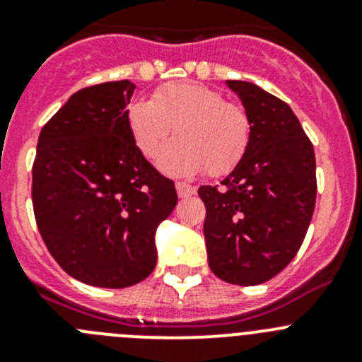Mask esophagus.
Here are the masks:
<instances>
[{
	"label": "esophagus",
	"mask_w": 362,
	"mask_h": 362,
	"mask_svg": "<svg viewBox=\"0 0 362 362\" xmlns=\"http://www.w3.org/2000/svg\"><path fill=\"white\" fill-rule=\"evenodd\" d=\"M175 190H177L179 197H190L196 194V188L188 183H175Z\"/></svg>",
	"instance_id": "1"
}]
</instances>
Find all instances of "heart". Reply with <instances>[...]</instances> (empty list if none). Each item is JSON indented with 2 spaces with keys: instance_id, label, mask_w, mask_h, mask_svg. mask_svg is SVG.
I'll return each instance as SVG.
<instances>
[{
  "instance_id": "obj_1",
  "label": "heart",
  "mask_w": 362,
  "mask_h": 362,
  "mask_svg": "<svg viewBox=\"0 0 362 362\" xmlns=\"http://www.w3.org/2000/svg\"><path fill=\"white\" fill-rule=\"evenodd\" d=\"M134 145L153 158L174 132L179 136L158 156V168L172 177L232 172L250 145V119L221 92L199 83H170L152 99H136L127 108Z\"/></svg>"
}]
</instances>
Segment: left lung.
<instances>
[{
    "instance_id": "8db88e82",
    "label": "left lung",
    "mask_w": 362,
    "mask_h": 362,
    "mask_svg": "<svg viewBox=\"0 0 362 362\" xmlns=\"http://www.w3.org/2000/svg\"><path fill=\"white\" fill-rule=\"evenodd\" d=\"M250 119L245 158L221 181L204 185V241L219 279L254 286L296 257L315 209V153L292 108L261 86L228 79Z\"/></svg>"
}]
</instances>
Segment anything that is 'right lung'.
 <instances>
[{"mask_svg":"<svg viewBox=\"0 0 362 362\" xmlns=\"http://www.w3.org/2000/svg\"><path fill=\"white\" fill-rule=\"evenodd\" d=\"M134 90L123 79L70 95L41 130L32 168L45 245L69 276L99 288H127L152 274L156 230L177 204L174 183L129 132Z\"/></svg>","mask_w":362,"mask_h":362,"instance_id":"obj_1","label":"right lung"}]
</instances>
